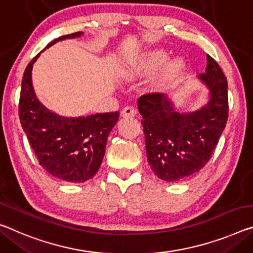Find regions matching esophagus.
Segmentation results:
<instances>
[{
  "instance_id": "1",
  "label": "esophagus",
  "mask_w": 253,
  "mask_h": 253,
  "mask_svg": "<svg viewBox=\"0 0 253 253\" xmlns=\"http://www.w3.org/2000/svg\"><path fill=\"white\" fill-rule=\"evenodd\" d=\"M136 115V109L134 107L127 106L122 110V117L124 118H133Z\"/></svg>"
}]
</instances>
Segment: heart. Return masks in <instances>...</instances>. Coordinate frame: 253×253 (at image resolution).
<instances>
[{"label":"heart","mask_w":253,"mask_h":253,"mask_svg":"<svg viewBox=\"0 0 253 253\" xmlns=\"http://www.w3.org/2000/svg\"><path fill=\"white\" fill-rule=\"evenodd\" d=\"M168 55L163 50L150 51L139 58V61L131 66L129 71L126 72L127 76H137V75H150L155 73L166 64ZM182 70V62L180 59H173L168 63L161 75L154 82V87L158 90H162L168 84L177 78Z\"/></svg>","instance_id":"heart-1"}]
</instances>
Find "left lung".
<instances>
[{
	"mask_svg": "<svg viewBox=\"0 0 253 253\" xmlns=\"http://www.w3.org/2000/svg\"><path fill=\"white\" fill-rule=\"evenodd\" d=\"M198 80L207 87L208 99L194 111L182 112L164 93L138 99L147 161L163 181H182L203 169L226 126L227 81L210 55L205 73Z\"/></svg>",
	"mask_w": 253,
	"mask_h": 253,
	"instance_id": "left-lung-1",
	"label": "left lung"
}]
</instances>
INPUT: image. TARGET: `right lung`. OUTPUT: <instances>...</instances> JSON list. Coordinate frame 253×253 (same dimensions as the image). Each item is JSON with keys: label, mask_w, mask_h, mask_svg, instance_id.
I'll list each match as a JSON object with an SVG mask.
<instances>
[{"label": "right lung", "mask_w": 253, "mask_h": 253, "mask_svg": "<svg viewBox=\"0 0 253 253\" xmlns=\"http://www.w3.org/2000/svg\"><path fill=\"white\" fill-rule=\"evenodd\" d=\"M83 33L62 36L49 42L29 63L23 73L19 117L39 164L62 181L84 182L97 173L106 153V144L119 112L81 117H65L39 101L33 85V67L48 47L65 39L80 38Z\"/></svg>", "instance_id": "obj_1"}]
</instances>
